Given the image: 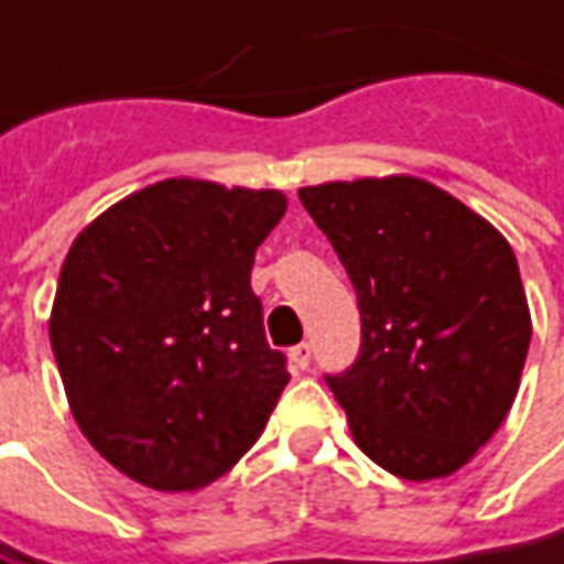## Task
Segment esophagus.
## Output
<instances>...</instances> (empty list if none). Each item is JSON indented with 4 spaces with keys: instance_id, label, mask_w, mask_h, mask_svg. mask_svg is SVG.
<instances>
[{
    "instance_id": "esophagus-1",
    "label": "esophagus",
    "mask_w": 564,
    "mask_h": 564,
    "mask_svg": "<svg viewBox=\"0 0 564 564\" xmlns=\"http://www.w3.org/2000/svg\"><path fill=\"white\" fill-rule=\"evenodd\" d=\"M290 361L296 370H308V364H312V346L308 343H299V346L290 348Z\"/></svg>"
}]
</instances>
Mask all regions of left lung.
I'll list each match as a JSON object with an SVG mask.
<instances>
[{"mask_svg": "<svg viewBox=\"0 0 564 564\" xmlns=\"http://www.w3.org/2000/svg\"><path fill=\"white\" fill-rule=\"evenodd\" d=\"M358 293L361 355L327 377L367 457L447 478L507 420L531 312L507 237L413 175L299 187Z\"/></svg>", "mask_w": 564, "mask_h": 564, "instance_id": "obj_1", "label": "left lung"}]
</instances>
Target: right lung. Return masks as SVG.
Masks as SVG:
<instances>
[{
	"mask_svg": "<svg viewBox=\"0 0 564 564\" xmlns=\"http://www.w3.org/2000/svg\"><path fill=\"white\" fill-rule=\"evenodd\" d=\"M281 191L166 178L76 234L48 339L73 420L153 491H197L259 442L290 373L250 286Z\"/></svg>",
	"mask_w": 564,
	"mask_h": 564,
	"instance_id": "right-lung-1",
	"label": "right lung"
}]
</instances>
